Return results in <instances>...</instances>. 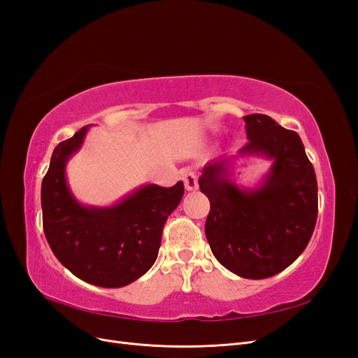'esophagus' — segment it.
Returning a JSON list of instances; mask_svg holds the SVG:
<instances>
[{"mask_svg": "<svg viewBox=\"0 0 358 358\" xmlns=\"http://www.w3.org/2000/svg\"><path fill=\"white\" fill-rule=\"evenodd\" d=\"M182 179H183V183H185L187 191H196L199 188V178L192 170H188V169L183 170Z\"/></svg>", "mask_w": 358, "mask_h": 358, "instance_id": "obj_1", "label": "esophagus"}]
</instances>
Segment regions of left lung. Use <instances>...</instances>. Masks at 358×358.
<instances>
[{"instance_id": "8db88e82", "label": "left lung", "mask_w": 358, "mask_h": 358, "mask_svg": "<svg viewBox=\"0 0 358 358\" xmlns=\"http://www.w3.org/2000/svg\"><path fill=\"white\" fill-rule=\"evenodd\" d=\"M249 142L203 167L199 185L210 201L206 237L215 258L234 275L266 279L282 272L305 251L318 215L313 166L296 131L267 115H248ZM273 161L254 189L237 186L234 164L243 157Z\"/></svg>"}]
</instances>
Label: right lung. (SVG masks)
<instances>
[{"instance_id":"obj_1","label":"right lung","mask_w":358,"mask_h":358,"mask_svg":"<svg viewBox=\"0 0 358 358\" xmlns=\"http://www.w3.org/2000/svg\"><path fill=\"white\" fill-rule=\"evenodd\" d=\"M90 125L64 140L41 182L43 230L59 263L85 282L121 288L154 266L162 227L183 197V183H148L112 206L82 204L67 182V162L80 150Z\"/></svg>"}]
</instances>
